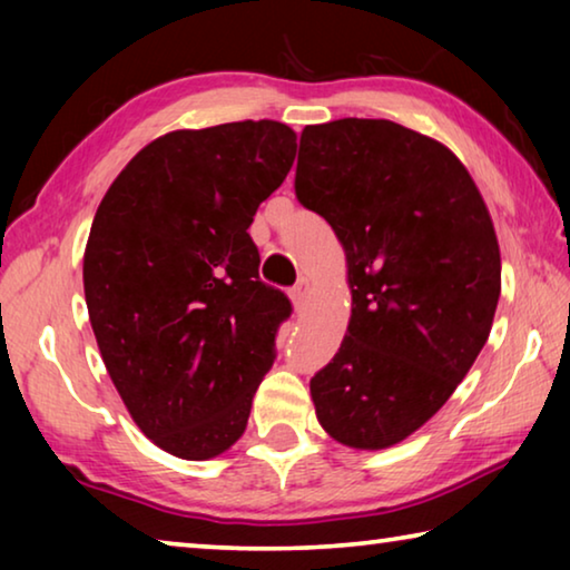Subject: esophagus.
<instances>
[{
  "instance_id": "1",
  "label": "esophagus",
  "mask_w": 570,
  "mask_h": 570,
  "mask_svg": "<svg viewBox=\"0 0 570 570\" xmlns=\"http://www.w3.org/2000/svg\"><path fill=\"white\" fill-rule=\"evenodd\" d=\"M306 294H308V278H298V282L288 288V296H292V302L296 308H302L306 302Z\"/></svg>"
}]
</instances>
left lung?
I'll use <instances>...</instances> for the list:
<instances>
[{"label":"left lung","instance_id":"1","mask_svg":"<svg viewBox=\"0 0 570 570\" xmlns=\"http://www.w3.org/2000/svg\"><path fill=\"white\" fill-rule=\"evenodd\" d=\"M342 240L352 320L312 377L322 428L356 450L422 428L488 342L500 298L493 220L442 142L392 120L306 125L294 178Z\"/></svg>","mask_w":570,"mask_h":570}]
</instances>
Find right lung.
<instances>
[{
    "label": "right lung",
    "instance_id": "right-lung-1",
    "mask_svg": "<svg viewBox=\"0 0 570 570\" xmlns=\"http://www.w3.org/2000/svg\"><path fill=\"white\" fill-rule=\"evenodd\" d=\"M276 120L176 130L122 168L82 262L102 362L158 448L208 460L244 435L292 302L258 278L256 208L294 166Z\"/></svg>",
    "mask_w": 570,
    "mask_h": 570
}]
</instances>
